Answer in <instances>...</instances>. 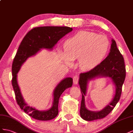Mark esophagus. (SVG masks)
Segmentation results:
<instances>
[{"label": "esophagus", "instance_id": "34e87169", "mask_svg": "<svg viewBox=\"0 0 133 133\" xmlns=\"http://www.w3.org/2000/svg\"><path fill=\"white\" fill-rule=\"evenodd\" d=\"M79 80V76L78 75H75L73 77V81L74 84H77Z\"/></svg>", "mask_w": 133, "mask_h": 133}]
</instances>
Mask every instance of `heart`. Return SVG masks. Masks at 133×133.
<instances>
[{
  "label": "heart",
  "mask_w": 133,
  "mask_h": 133,
  "mask_svg": "<svg viewBox=\"0 0 133 133\" xmlns=\"http://www.w3.org/2000/svg\"><path fill=\"white\" fill-rule=\"evenodd\" d=\"M109 45V41L104 36L80 31L64 42V58L68 64L71 60L78 58L79 66L82 70H91L104 58Z\"/></svg>",
  "instance_id": "obj_1"
}]
</instances>
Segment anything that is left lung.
<instances>
[{
    "mask_svg": "<svg viewBox=\"0 0 133 133\" xmlns=\"http://www.w3.org/2000/svg\"><path fill=\"white\" fill-rule=\"evenodd\" d=\"M125 76L126 69L123 56L117 48L115 41L112 39L110 52L107 58L92 69L79 75L78 83L82 93L80 107V115L82 118L87 121H92L107 116L120 100ZM98 76L110 77L116 85V93L112 101L104 109L97 112H91L86 109L84 105L87 84L89 80Z\"/></svg>",
    "mask_w": 133,
    "mask_h": 133,
    "instance_id": "8db88e82",
    "label": "left lung"
}]
</instances>
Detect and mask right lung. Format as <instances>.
I'll return each mask as SVG.
<instances>
[{"label":"right lung","mask_w":133,"mask_h":133,"mask_svg":"<svg viewBox=\"0 0 133 133\" xmlns=\"http://www.w3.org/2000/svg\"><path fill=\"white\" fill-rule=\"evenodd\" d=\"M72 31V28L69 26H47L34 28L26 33L18 49L12 64V86L18 105L34 119L50 120L56 117L58 114L59 97L64 90L72 86L73 79L68 77L61 81L55 90L52 107L48 110L41 111L29 107L24 102L17 83V74L22 64L28 57L35 55L41 48L52 49L61 38Z\"/></svg>","instance_id":"obj_1"}]
</instances>
